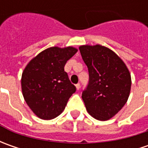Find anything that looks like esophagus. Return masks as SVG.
Masks as SVG:
<instances>
[{
	"label": "esophagus",
	"mask_w": 148,
	"mask_h": 148,
	"mask_svg": "<svg viewBox=\"0 0 148 148\" xmlns=\"http://www.w3.org/2000/svg\"><path fill=\"white\" fill-rule=\"evenodd\" d=\"M80 87H81V85H80L79 83H77V85H76V88H77V90H80Z\"/></svg>",
	"instance_id": "esophagus-1"
}]
</instances>
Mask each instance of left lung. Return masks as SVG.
<instances>
[{
	"label": "left lung",
	"mask_w": 148,
	"mask_h": 148,
	"mask_svg": "<svg viewBox=\"0 0 148 148\" xmlns=\"http://www.w3.org/2000/svg\"><path fill=\"white\" fill-rule=\"evenodd\" d=\"M82 59L89 71V83L82 97L87 112L100 121L114 116L126 104L131 75L118 55L105 46L82 45Z\"/></svg>",
	"instance_id": "obj_1"
}]
</instances>
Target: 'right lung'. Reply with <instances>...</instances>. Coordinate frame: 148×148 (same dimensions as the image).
I'll use <instances>...</instances> for the list:
<instances>
[{"label": "right lung", "mask_w": 148, "mask_h": 148, "mask_svg": "<svg viewBox=\"0 0 148 148\" xmlns=\"http://www.w3.org/2000/svg\"><path fill=\"white\" fill-rule=\"evenodd\" d=\"M77 49L73 47H51L29 61L21 77L24 99L34 114L49 120L64 110L76 87L64 71L66 62Z\"/></svg>", "instance_id": "obj_1"}]
</instances>
